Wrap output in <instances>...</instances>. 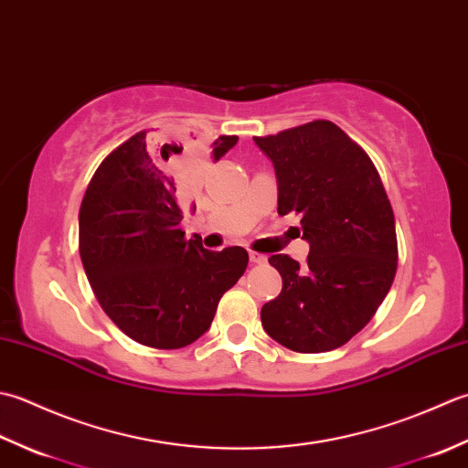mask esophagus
Instances as JSON below:
<instances>
[{
    "label": "esophagus",
    "instance_id": "obj_1",
    "mask_svg": "<svg viewBox=\"0 0 468 468\" xmlns=\"http://www.w3.org/2000/svg\"><path fill=\"white\" fill-rule=\"evenodd\" d=\"M250 262L252 264H264L266 262V256L259 254V252H250Z\"/></svg>",
    "mask_w": 468,
    "mask_h": 468
}]
</instances>
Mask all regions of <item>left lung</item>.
I'll list each match as a JSON object with an SVG mask.
<instances>
[{"label":"left lung","instance_id":"left-lung-1","mask_svg":"<svg viewBox=\"0 0 468 468\" xmlns=\"http://www.w3.org/2000/svg\"><path fill=\"white\" fill-rule=\"evenodd\" d=\"M254 143L274 165L279 214H299L311 246L304 266L287 254L269 259L282 291L262 307V327L299 354L337 349L367 325L396 276V222L384 184L366 151L331 121Z\"/></svg>","mask_w":468,"mask_h":468}]
</instances>
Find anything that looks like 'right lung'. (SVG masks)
I'll list each match as a JSON object with an SVG mask.
<instances>
[{
	"label": "right lung",
	"instance_id": "right-lung-1",
	"mask_svg": "<svg viewBox=\"0 0 468 468\" xmlns=\"http://www.w3.org/2000/svg\"><path fill=\"white\" fill-rule=\"evenodd\" d=\"M236 141L216 139L214 161ZM181 151L157 145L147 131L135 133L94 171L79 214L80 259L94 297L125 335L155 349L202 337L222 294L248 266L242 246L206 250L179 228L186 192L169 165Z\"/></svg>",
	"mask_w": 468,
	"mask_h": 468
}]
</instances>
